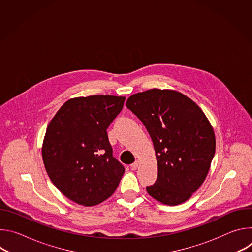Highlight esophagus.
<instances>
[{
  "label": "esophagus",
  "mask_w": 252,
  "mask_h": 252,
  "mask_svg": "<svg viewBox=\"0 0 252 252\" xmlns=\"http://www.w3.org/2000/svg\"><path fill=\"white\" fill-rule=\"evenodd\" d=\"M130 166H131V169H132V170L137 169V167H138V161H137V160H135V161H134Z\"/></svg>",
  "instance_id": "1"
}]
</instances>
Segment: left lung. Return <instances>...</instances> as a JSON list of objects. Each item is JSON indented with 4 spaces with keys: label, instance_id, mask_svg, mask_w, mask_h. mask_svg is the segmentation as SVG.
Masks as SVG:
<instances>
[{
    "label": "left lung",
    "instance_id": "left-lung-1",
    "mask_svg": "<svg viewBox=\"0 0 252 252\" xmlns=\"http://www.w3.org/2000/svg\"><path fill=\"white\" fill-rule=\"evenodd\" d=\"M126 106L148 129L158 179L148 193L166 205L181 204L203 184L215 153L213 127L200 107L174 90L151 89L130 95Z\"/></svg>",
    "mask_w": 252,
    "mask_h": 252
}]
</instances>
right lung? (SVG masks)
<instances>
[{
  "label": "right lung",
  "instance_id": "1",
  "mask_svg": "<svg viewBox=\"0 0 252 252\" xmlns=\"http://www.w3.org/2000/svg\"><path fill=\"white\" fill-rule=\"evenodd\" d=\"M125 96L89 95L66 100L50 122L42 146L47 173L68 199L94 206L117 189L125 167L113 157L106 128Z\"/></svg>",
  "mask_w": 252,
  "mask_h": 252
}]
</instances>
